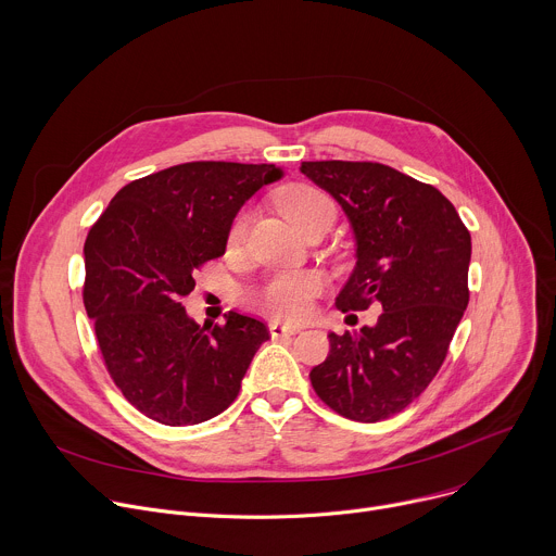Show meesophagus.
Instances as JSON below:
<instances>
[{"instance_id": "obj_1", "label": "esophagus", "mask_w": 556, "mask_h": 556, "mask_svg": "<svg viewBox=\"0 0 556 556\" xmlns=\"http://www.w3.org/2000/svg\"><path fill=\"white\" fill-rule=\"evenodd\" d=\"M296 332H299L296 326H288V324H279V321H273V324H270V337H273V339L292 337V334H296Z\"/></svg>"}]
</instances>
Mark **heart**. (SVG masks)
<instances>
[{"label": "heart", "mask_w": 556, "mask_h": 556, "mask_svg": "<svg viewBox=\"0 0 556 556\" xmlns=\"http://www.w3.org/2000/svg\"><path fill=\"white\" fill-rule=\"evenodd\" d=\"M279 206L286 213V217L303 230L312 219L321 215H334V202L328 193L321 189H314L307 185H296L286 189L279 195ZM249 217L247 213H240L235 217L228 230V244L235 247L242 242L247 230ZM319 292V279L312 275H296V273H283L273 277L257 294L255 303L279 319H301L307 314L314 294Z\"/></svg>", "instance_id": "1"}]
</instances>
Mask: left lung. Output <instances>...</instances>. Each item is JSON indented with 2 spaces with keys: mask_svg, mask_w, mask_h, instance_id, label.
Returning <instances> with one entry per match:
<instances>
[{
  "mask_svg": "<svg viewBox=\"0 0 556 556\" xmlns=\"http://www.w3.org/2000/svg\"><path fill=\"white\" fill-rule=\"evenodd\" d=\"M301 174L341 204L354 232L356 266L337 307H382L374 326L330 332L309 380L343 418L380 422L407 409L446 358L468 305L470 232L435 187L387 165L316 161Z\"/></svg>",
  "mask_w": 556,
  "mask_h": 556,
  "instance_id": "1",
  "label": "left lung"
}]
</instances>
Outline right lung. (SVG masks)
<instances>
[{"label":"right lung","instance_id":"1","mask_svg":"<svg viewBox=\"0 0 556 556\" xmlns=\"http://www.w3.org/2000/svg\"><path fill=\"white\" fill-rule=\"evenodd\" d=\"M281 176L275 165H176L123 187L90 228L86 312L112 380L147 418L169 427L215 418L270 339L237 312L200 328L182 296L198 268L224 255L237 211Z\"/></svg>","mask_w":556,"mask_h":556}]
</instances>
